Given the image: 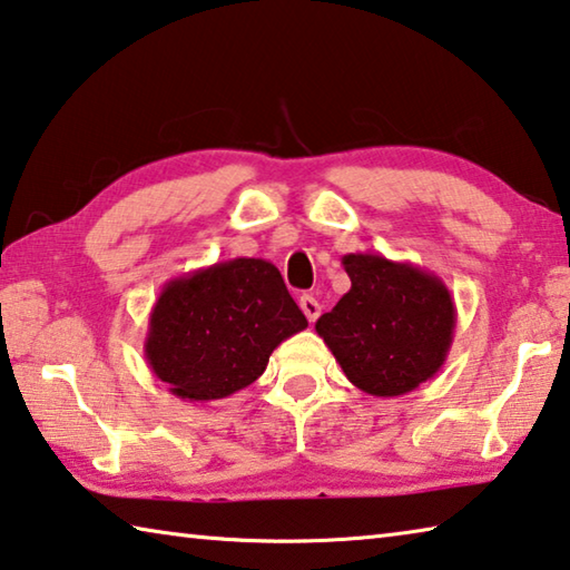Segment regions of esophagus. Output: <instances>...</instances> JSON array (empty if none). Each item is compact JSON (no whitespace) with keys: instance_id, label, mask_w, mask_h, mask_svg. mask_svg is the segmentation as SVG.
<instances>
[{"instance_id":"esophagus-1","label":"esophagus","mask_w":570,"mask_h":570,"mask_svg":"<svg viewBox=\"0 0 570 570\" xmlns=\"http://www.w3.org/2000/svg\"><path fill=\"white\" fill-rule=\"evenodd\" d=\"M298 306H302V312H304V316H306L308 322H316V320H320V312H322V306H320V302H316L314 296L304 294L302 298H298Z\"/></svg>"}]
</instances>
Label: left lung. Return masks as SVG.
I'll return each mask as SVG.
<instances>
[{
  "label": "left lung",
  "instance_id": "8db88e82",
  "mask_svg": "<svg viewBox=\"0 0 570 570\" xmlns=\"http://www.w3.org/2000/svg\"><path fill=\"white\" fill-rule=\"evenodd\" d=\"M342 266L352 288L320 316L316 334L346 380L372 397H400L435 377L458 322L445 282L380 254H346Z\"/></svg>",
  "mask_w": 570,
  "mask_h": 570
}]
</instances>
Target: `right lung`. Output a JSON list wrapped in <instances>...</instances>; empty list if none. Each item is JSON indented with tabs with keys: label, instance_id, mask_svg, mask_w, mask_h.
<instances>
[{
	"label": "right lung",
	"instance_id": "add662e5",
	"mask_svg": "<svg viewBox=\"0 0 570 570\" xmlns=\"http://www.w3.org/2000/svg\"><path fill=\"white\" fill-rule=\"evenodd\" d=\"M306 326L278 268L244 256L170 278L142 350L170 394L216 402L262 377L276 346Z\"/></svg>",
	"mask_w": 570,
	"mask_h": 570
}]
</instances>
